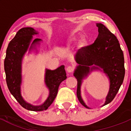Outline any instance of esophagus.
I'll return each mask as SVG.
<instances>
[{
	"label": "esophagus",
	"instance_id": "34e87169",
	"mask_svg": "<svg viewBox=\"0 0 131 131\" xmlns=\"http://www.w3.org/2000/svg\"><path fill=\"white\" fill-rule=\"evenodd\" d=\"M74 70V68L73 67H71V66H69V67H68L67 68V72H68V73H72V72H73Z\"/></svg>",
	"mask_w": 131,
	"mask_h": 131
}]
</instances>
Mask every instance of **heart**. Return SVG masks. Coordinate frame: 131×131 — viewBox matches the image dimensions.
<instances>
[{
	"label": "heart",
	"instance_id": "obj_1",
	"mask_svg": "<svg viewBox=\"0 0 131 131\" xmlns=\"http://www.w3.org/2000/svg\"><path fill=\"white\" fill-rule=\"evenodd\" d=\"M76 39V37H73V39H74V40H75ZM87 43H88V40H87V39H85V37H82L80 40V44L81 45V46H86Z\"/></svg>",
	"mask_w": 131,
	"mask_h": 131
}]
</instances>
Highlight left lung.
Segmentation results:
<instances>
[{
  "mask_svg": "<svg viewBox=\"0 0 131 131\" xmlns=\"http://www.w3.org/2000/svg\"><path fill=\"white\" fill-rule=\"evenodd\" d=\"M98 36L92 44L80 49L75 56L78 64L73 75L77 80V96L80 103L87 108L81 96V85L85 79L94 70L103 72L110 81V88L103 106L112 102L124 81L125 75L124 54L115 35L101 23H96Z\"/></svg>",
  "mask_w": 131,
  "mask_h": 131,
  "instance_id": "1",
  "label": "left lung"
}]
</instances>
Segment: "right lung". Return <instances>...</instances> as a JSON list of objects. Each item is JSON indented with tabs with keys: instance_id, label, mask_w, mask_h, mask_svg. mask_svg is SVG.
<instances>
[{
	"instance_id": "right-lung-1",
	"label": "right lung",
	"mask_w": 131,
	"mask_h": 131,
	"mask_svg": "<svg viewBox=\"0 0 131 131\" xmlns=\"http://www.w3.org/2000/svg\"><path fill=\"white\" fill-rule=\"evenodd\" d=\"M37 34L39 32L33 28L20 29L9 42L4 60L6 82L9 91L21 106L28 110L35 112L46 110L49 108L56 98L60 84L67 79L64 65L54 70L46 69L45 84L49 91L47 100L42 105L35 106L26 102L23 98L21 92L22 60L28 50L29 52L31 50H37L36 46L40 44L41 39H35L32 40L33 35Z\"/></svg>"
}]
</instances>
